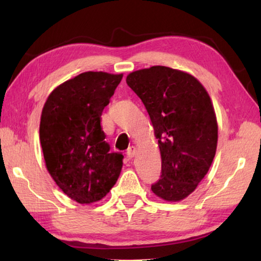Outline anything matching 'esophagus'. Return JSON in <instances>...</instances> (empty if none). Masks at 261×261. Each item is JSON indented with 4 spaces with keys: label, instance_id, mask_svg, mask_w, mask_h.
I'll list each match as a JSON object with an SVG mask.
<instances>
[{
    "label": "esophagus",
    "instance_id": "esophagus-1",
    "mask_svg": "<svg viewBox=\"0 0 261 261\" xmlns=\"http://www.w3.org/2000/svg\"><path fill=\"white\" fill-rule=\"evenodd\" d=\"M136 153H137V149H136V147H135V146H131V147L127 148V152H126V154H127V158H129V159H132V158H134V156L136 155Z\"/></svg>",
    "mask_w": 261,
    "mask_h": 261
}]
</instances>
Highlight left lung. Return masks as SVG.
Masks as SVG:
<instances>
[{"instance_id":"8db88e82","label":"left lung","mask_w":261,"mask_h":261,"mask_svg":"<svg viewBox=\"0 0 261 261\" xmlns=\"http://www.w3.org/2000/svg\"><path fill=\"white\" fill-rule=\"evenodd\" d=\"M151 118L161 154V178L152 185L156 197L180 201L197 189L213 162L218 121L208 92L182 70L162 65L126 76Z\"/></svg>"}]
</instances>
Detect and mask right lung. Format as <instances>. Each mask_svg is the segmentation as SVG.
Listing matches in <instances>:
<instances>
[{
    "mask_svg": "<svg viewBox=\"0 0 261 261\" xmlns=\"http://www.w3.org/2000/svg\"><path fill=\"white\" fill-rule=\"evenodd\" d=\"M122 77L83 72L55 87L43 105L39 134L46 168L79 204L102 199L121 174L123 155L109 153L101 114Z\"/></svg>",
    "mask_w": 261,
    "mask_h": 261,
    "instance_id": "add662e5",
    "label": "right lung"
}]
</instances>
